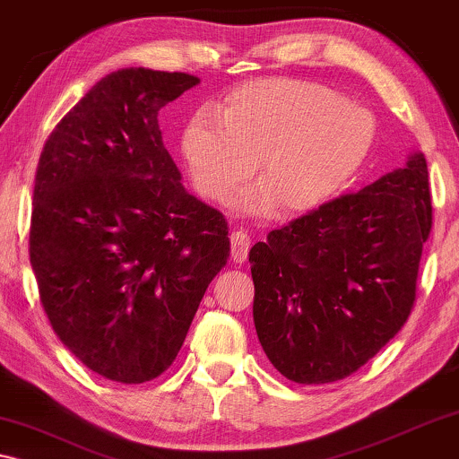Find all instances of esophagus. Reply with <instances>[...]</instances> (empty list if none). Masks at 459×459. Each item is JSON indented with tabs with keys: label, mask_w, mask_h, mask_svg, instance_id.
I'll use <instances>...</instances> for the list:
<instances>
[{
	"label": "esophagus",
	"mask_w": 459,
	"mask_h": 459,
	"mask_svg": "<svg viewBox=\"0 0 459 459\" xmlns=\"http://www.w3.org/2000/svg\"><path fill=\"white\" fill-rule=\"evenodd\" d=\"M230 242H231V259H234L236 263L247 261L248 250H250V236L247 234V231H242V230L231 231Z\"/></svg>",
	"instance_id": "esophagus-1"
}]
</instances>
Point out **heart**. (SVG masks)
<instances>
[{
  "label": "heart",
  "instance_id": "1",
  "mask_svg": "<svg viewBox=\"0 0 459 459\" xmlns=\"http://www.w3.org/2000/svg\"><path fill=\"white\" fill-rule=\"evenodd\" d=\"M374 117L336 91L297 79H256L236 87L217 115L200 110L181 150L200 196L221 203L256 171L261 184L236 198L250 215L305 212L334 196L374 142Z\"/></svg>",
  "mask_w": 459,
  "mask_h": 459
}]
</instances>
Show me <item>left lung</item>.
I'll use <instances>...</instances> for the list:
<instances>
[{"mask_svg": "<svg viewBox=\"0 0 459 459\" xmlns=\"http://www.w3.org/2000/svg\"><path fill=\"white\" fill-rule=\"evenodd\" d=\"M422 152L250 248L253 317L269 361L299 385L342 380L410 317L432 230Z\"/></svg>", "mask_w": 459, "mask_h": 459, "instance_id": "8db88e82", "label": "left lung"}]
</instances>
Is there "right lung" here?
Returning a JSON list of instances; mask_svg holds the SVG:
<instances>
[{
	"mask_svg": "<svg viewBox=\"0 0 459 459\" xmlns=\"http://www.w3.org/2000/svg\"><path fill=\"white\" fill-rule=\"evenodd\" d=\"M121 68L56 125L35 173L29 256L49 324L104 378L142 385L178 357L230 259L228 221L181 186L159 112L198 85Z\"/></svg>",
	"mask_w": 459,
	"mask_h": 459,
	"instance_id": "add662e5",
	"label": "right lung"
}]
</instances>
